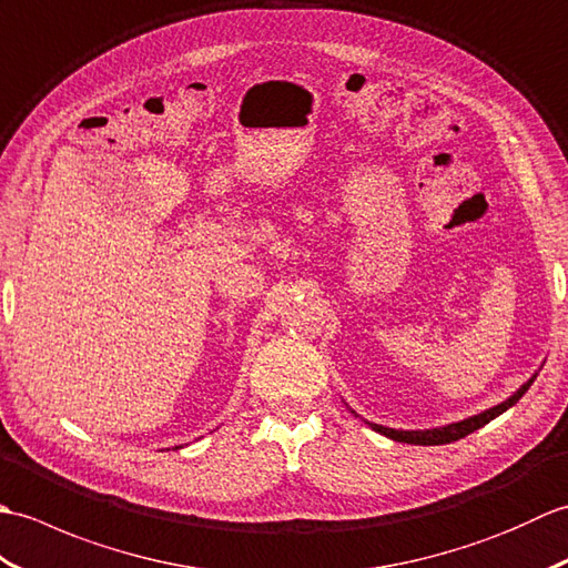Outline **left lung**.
<instances>
[{
    "instance_id": "1",
    "label": "left lung",
    "mask_w": 568,
    "mask_h": 568,
    "mask_svg": "<svg viewBox=\"0 0 568 568\" xmlns=\"http://www.w3.org/2000/svg\"><path fill=\"white\" fill-rule=\"evenodd\" d=\"M537 376H532L529 378L520 390H517L513 397H508V400L505 403H500V405H496V407H490V409H486V413H480V415H474V417H468V419H462V422H454V425H446V427H439V429H422V432H403V429H390V427H381V425H368L376 429V432H381V434H385V437H390V439H395V442H403V444H419V446H434V444H449V442H456V439H464L466 434H470V432H476V429H480L484 425H488L490 419H496L498 415H503L505 409L508 407H513L517 400H520V397L529 390V385H532V381H535Z\"/></svg>"
}]
</instances>
